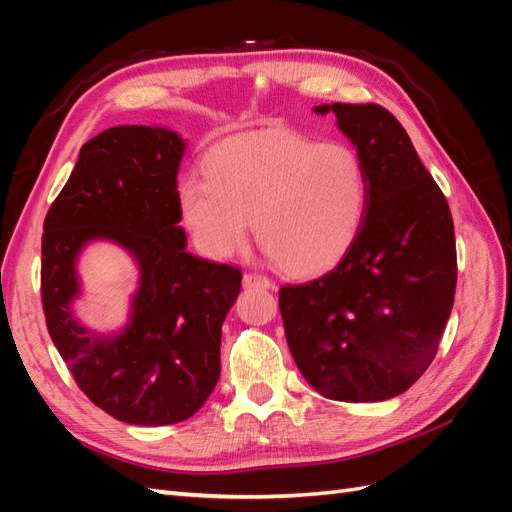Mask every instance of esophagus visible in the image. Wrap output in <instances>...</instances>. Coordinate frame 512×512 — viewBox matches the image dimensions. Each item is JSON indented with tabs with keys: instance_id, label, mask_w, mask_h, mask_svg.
Wrapping results in <instances>:
<instances>
[{
	"instance_id": "obj_1",
	"label": "esophagus",
	"mask_w": 512,
	"mask_h": 512,
	"mask_svg": "<svg viewBox=\"0 0 512 512\" xmlns=\"http://www.w3.org/2000/svg\"><path fill=\"white\" fill-rule=\"evenodd\" d=\"M244 286H248V288H253V286H257V288H273V281H270L262 273H246L244 275Z\"/></svg>"
}]
</instances>
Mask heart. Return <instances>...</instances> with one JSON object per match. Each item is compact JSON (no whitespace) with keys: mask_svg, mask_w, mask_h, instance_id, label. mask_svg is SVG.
<instances>
[{"mask_svg":"<svg viewBox=\"0 0 512 512\" xmlns=\"http://www.w3.org/2000/svg\"><path fill=\"white\" fill-rule=\"evenodd\" d=\"M180 209L195 242L211 257L259 244L290 275H314L347 253L369 209L363 156L288 127L237 136L206 158V176L180 180Z\"/></svg>","mask_w":512,"mask_h":512,"instance_id":"heart-1","label":"heart"}]
</instances>
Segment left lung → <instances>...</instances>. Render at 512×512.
Wrapping results in <instances>:
<instances>
[{"label": "left lung", "mask_w": 512, "mask_h": 512, "mask_svg": "<svg viewBox=\"0 0 512 512\" xmlns=\"http://www.w3.org/2000/svg\"><path fill=\"white\" fill-rule=\"evenodd\" d=\"M314 110L334 112L363 156L369 209L339 264L279 290L286 341L321 396L387 400L407 391L436 358L458 284L453 217L405 127L383 105Z\"/></svg>", "instance_id": "1"}]
</instances>
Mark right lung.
<instances>
[{
  "label": "right lung",
  "mask_w": 512,
  "mask_h": 512,
  "mask_svg": "<svg viewBox=\"0 0 512 512\" xmlns=\"http://www.w3.org/2000/svg\"><path fill=\"white\" fill-rule=\"evenodd\" d=\"M184 140L162 127L118 125L81 147L41 237V303L76 385L112 418L160 427L191 418L220 378L226 312L242 270L187 250L178 169ZM90 238H112L139 262L133 321L112 340L73 319V264Z\"/></svg>",
  "instance_id": "1"
}]
</instances>
